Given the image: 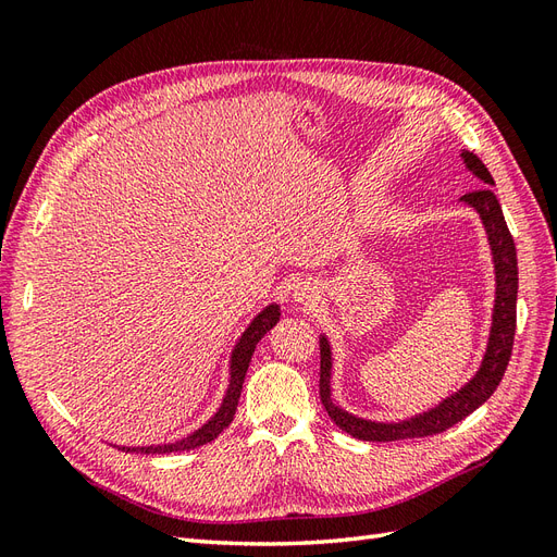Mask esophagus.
Returning a JSON list of instances; mask_svg holds the SVG:
<instances>
[{
	"label": "esophagus",
	"instance_id": "esophagus-1",
	"mask_svg": "<svg viewBox=\"0 0 557 557\" xmlns=\"http://www.w3.org/2000/svg\"><path fill=\"white\" fill-rule=\"evenodd\" d=\"M318 283L315 281H301L295 288V301H301V305H313L318 299Z\"/></svg>",
	"mask_w": 557,
	"mask_h": 557
}]
</instances>
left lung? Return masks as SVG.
<instances>
[{"label":"left lung","mask_w":557,"mask_h":557,"mask_svg":"<svg viewBox=\"0 0 557 557\" xmlns=\"http://www.w3.org/2000/svg\"><path fill=\"white\" fill-rule=\"evenodd\" d=\"M462 160L467 170L481 178L483 185L476 190L462 195L465 205L476 209L481 215L483 227L491 242L493 262H495V309H493V327L491 339H487L485 356L476 376L471 379L458 393L446 397L440 407H434L425 413H418L401 423H376V420H364L336 407L332 401L330 391V374H332V350L325 336H320V401L334 420V425L346 434L356 436L362 442H399V440H418V436L440 434L455 423H460L471 411H476L481 404L491 397L507 372V364L513 350V334H516V297H518V260H516V244L511 232L504 221V213L493 190V176L485 170V164L465 150Z\"/></svg>","instance_id":"8db88e82"}]
</instances>
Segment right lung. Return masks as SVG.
I'll list each match as a JSON object with an SVG mask.
<instances>
[{
    "instance_id": "right-lung-1",
    "label": "right lung",
    "mask_w": 557,
    "mask_h": 557,
    "mask_svg": "<svg viewBox=\"0 0 557 557\" xmlns=\"http://www.w3.org/2000/svg\"><path fill=\"white\" fill-rule=\"evenodd\" d=\"M281 318V309L278 305H269L264 311H260L256 318H252V323L246 327V332L242 334L239 344L234 346L232 350V360H230V385H227V393L225 399L221 404V409L215 411V416L209 420L207 425H201L197 432H193L190 436H185L181 442L174 444H162V446H117L125 453H178V450H190L197 446H205L209 442H213L218 434H221L230 423L234 413H237V404L242 397V385L248 372V364L252 358V350H256L258 342L262 336L272 330Z\"/></svg>"
}]
</instances>
